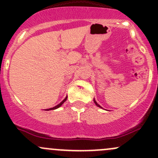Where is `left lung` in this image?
I'll return each mask as SVG.
<instances>
[{
	"instance_id": "1",
	"label": "left lung",
	"mask_w": 158,
	"mask_h": 158,
	"mask_svg": "<svg viewBox=\"0 0 158 158\" xmlns=\"http://www.w3.org/2000/svg\"><path fill=\"white\" fill-rule=\"evenodd\" d=\"M93 101H94V102H95V105H96V106H98V107H99V108H101V109H102V107H101V106H99V105H98V103H97V102H96V101H95V98H94V99H93Z\"/></svg>"
}]
</instances>
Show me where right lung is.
I'll return each instance as SVG.
<instances>
[{"mask_svg": "<svg viewBox=\"0 0 158 158\" xmlns=\"http://www.w3.org/2000/svg\"><path fill=\"white\" fill-rule=\"evenodd\" d=\"M66 99H67V96H66V98H64V99H63V101H62V102H60V104H58V105H57V106H54V107H52V108H50V109H46V110H45V111H49V110H54V109H58V108H60V106H62V105H63V103H64V102H66Z\"/></svg>", "mask_w": 158, "mask_h": 158, "instance_id": "add662e5", "label": "right lung"}]
</instances>
